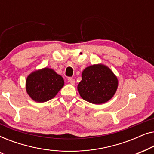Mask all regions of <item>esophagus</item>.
<instances>
[{
  "instance_id": "1",
  "label": "esophagus",
  "mask_w": 154,
  "mask_h": 154,
  "mask_svg": "<svg viewBox=\"0 0 154 154\" xmlns=\"http://www.w3.org/2000/svg\"><path fill=\"white\" fill-rule=\"evenodd\" d=\"M68 81L71 84V85H75V80L73 79H72V78H69Z\"/></svg>"
}]
</instances>
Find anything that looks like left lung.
Returning a JSON list of instances; mask_svg holds the SVG:
<instances>
[{"instance_id": "8db88e82", "label": "left lung", "mask_w": 154, "mask_h": 154, "mask_svg": "<svg viewBox=\"0 0 154 154\" xmlns=\"http://www.w3.org/2000/svg\"><path fill=\"white\" fill-rule=\"evenodd\" d=\"M118 84L117 77L109 67L103 64H94L84 69L78 90L84 100L100 104L113 97Z\"/></svg>"}]
</instances>
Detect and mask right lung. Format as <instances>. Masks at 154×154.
Listing matches in <instances>:
<instances>
[{
    "label": "right lung",
    "mask_w": 154,
    "mask_h": 154,
    "mask_svg": "<svg viewBox=\"0 0 154 154\" xmlns=\"http://www.w3.org/2000/svg\"><path fill=\"white\" fill-rule=\"evenodd\" d=\"M63 78L49 68L33 71L27 77L26 89L33 100L45 102L55 97L63 86Z\"/></svg>",
    "instance_id": "1"
}]
</instances>
